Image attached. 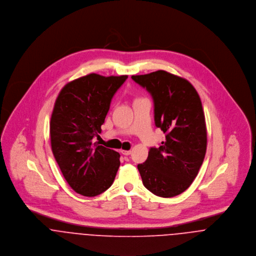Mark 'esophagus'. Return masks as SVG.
Wrapping results in <instances>:
<instances>
[{
  "instance_id": "obj_1",
  "label": "esophagus",
  "mask_w": 256,
  "mask_h": 256,
  "mask_svg": "<svg viewBox=\"0 0 256 256\" xmlns=\"http://www.w3.org/2000/svg\"><path fill=\"white\" fill-rule=\"evenodd\" d=\"M120 152H122V154H124V155H126V156H128V155H130V153H132L130 150H122Z\"/></svg>"
}]
</instances>
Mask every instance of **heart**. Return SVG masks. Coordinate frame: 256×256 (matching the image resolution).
<instances>
[{
  "label": "heart",
  "mask_w": 256,
  "mask_h": 256,
  "mask_svg": "<svg viewBox=\"0 0 256 256\" xmlns=\"http://www.w3.org/2000/svg\"><path fill=\"white\" fill-rule=\"evenodd\" d=\"M138 99H140V98H138Z\"/></svg>",
  "instance_id": "heart-1"
}]
</instances>
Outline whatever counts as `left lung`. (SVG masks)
<instances>
[{
  "label": "left lung",
  "mask_w": 256,
  "mask_h": 256,
  "mask_svg": "<svg viewBox=\"0 0 256 256\" xmlns=\"http://www.w3.org/2000/svg\"><path fill=\"white\" fill-rule=\"evenodd\" d=\"M151 94L154 120L166 134L159 148L151 147L138 165L144 186L157 196L172 198L190 188L203 163L207 132L198 91L192 84L165 70L132 76Z\"/></svg>",
  "instance_id": "left-lung-1"
}]
</instances>
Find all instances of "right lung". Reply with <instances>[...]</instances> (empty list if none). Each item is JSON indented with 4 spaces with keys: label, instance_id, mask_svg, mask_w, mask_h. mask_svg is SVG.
Listing matches in <instances>:
<instances>
[{
    "label": "right lung",
    "instance_id": "right-lung-1",
    "mask_svg": "<svg viewBox=\"0 0 256 256\" xmlns=\"http://www.w3.org/2000/svg\"><path fill=\"white\" fill-rule=\"evenodd\" d=\"M126 78L90 74L66 84L56 99L52 151L70 186L84 196H99L114 182L120 154L92 140L101 132L111 100Z\"/></svg>",
    "mask_w": 256,
    "mask_h": 256
}]
</instances>
